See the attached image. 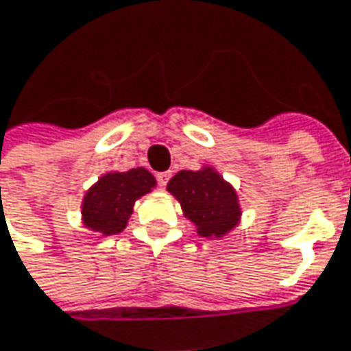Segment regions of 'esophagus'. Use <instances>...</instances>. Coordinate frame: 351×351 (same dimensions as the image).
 I'll list each match as a JSON object with an SVG mask.
<instances>
[{"label":"esophagus","mask_w":351,"mask_h":351,"mask_svg":"<svg viewBox=\"0 0 351 351\" xmlns=\"http://www.w3.org/2000/svg\"><path fill=\"white\" fill-rule=\"evenodd\" d=\"M156 178H158V184L162 185V187H166L167 182H169V178H171V173H169V171H162V173H158Z\"/></svg>","instance_id":"34e87169"}]
</instances>
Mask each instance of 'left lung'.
Segmentation results:
<instances>
[{
  "instance_id": "obj_1",
  "label": "left lung",
  "mask_w": 351,
  "mask_h": 351,
  "mask_svg": "<svg viewBox=\"0 0 351 351\" xmlns=\"http://www.w3.org/2000/svg\"><path fill=\"white\" fill-rule=\"evenodd\" d=\"M167 191L180 202L185 217L195 225L197 235L219 239L239 225L241 205L237 191L213 167L178 171L169 180Z\"/></svg>"
}]
</instances>
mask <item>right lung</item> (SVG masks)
<instances>
[{
    "label": "right lung",
    "instance_id": "add662e5",
    "mask_svg": "<svg viewBox=\"0 0 351 351\" xmlns=\"http://www.w3.org/2000/svg\"><path fill=\"white\" fill-rule=\"evenodd\" d=\"M156 187V178L146 167L108 171L93 185L80 205L82 223L95 233L116 235L126 229L134 203Z\"/></svg>",
    "mask_w": 351,
    "mask_h": 351
}]
</instances>
